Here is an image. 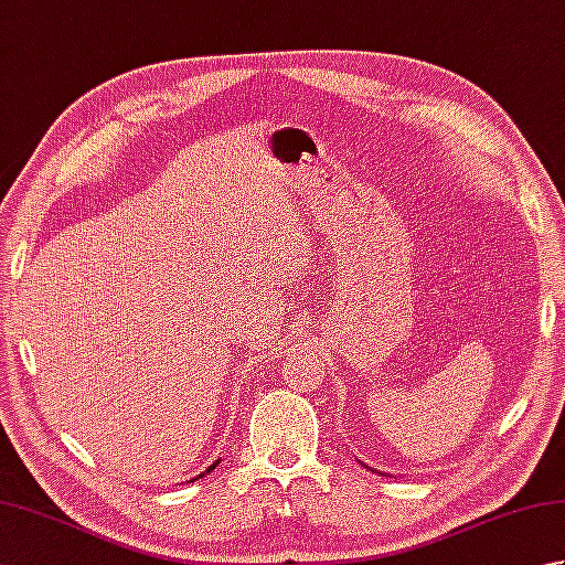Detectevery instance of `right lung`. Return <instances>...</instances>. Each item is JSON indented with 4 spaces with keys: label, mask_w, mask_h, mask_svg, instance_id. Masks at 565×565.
<instances>
[{
    "label": "right lung",
    "mask_w": 565,
    "mask_h": 565,
    "mask_svg": "<svg viewBox=\"0 0 565 565\" xmlns=\"http://www.w3.org/2000/svg\"><path fill=\"white\" fill-rule=\"evenodd\" d=\"M215 466H218V461H215V463H213V466H209V468H206V473H211V471H213V468H215ZM206 473H201V476H206ZM201 476H196V478H201ZM196 478H191V481H196Z\"/></svg>",
    "instance_id": "obj_1"
}]
</instances>
